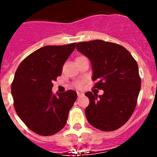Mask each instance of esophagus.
Here are the masks:
<instances>
[{"mask_svg":"<svg viewBox=\"0 0 157 157\" xmlns=\"http://www.w3.org/2000/svg\"><path fill=\"white\" fill-rule=\"evenodd\" d=\"M83 94H84V93H82V92H77L78 97H81V96H82Z\"/></svg>","mask_w":157,"mask_h":157,"instance_id":"esophagus-1","label":"esophagus"}]
</instances>
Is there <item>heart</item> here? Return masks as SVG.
Returning <instances> with one entry per match:
<instances>
[{"label":"heart","instance_id":"heart-1","mask_svg":"<svg viewBox=\"0 0 157 157\" xmlns=\"http://www.w3.org/2000/svg\"><path fill=\"white\" fill-rule=\"evenodd\" d=\"M82 57H84V56H79V57H78L77 59H79V58H82ZM82 84H83L82 82H78L75 83V86L77 87V88H81V87L82 86Z\"/></svg>","mask_w":157,"mask_h":157}]
</instances>
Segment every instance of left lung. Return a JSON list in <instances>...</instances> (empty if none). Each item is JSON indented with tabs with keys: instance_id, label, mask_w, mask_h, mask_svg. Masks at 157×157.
Segmentation results:
<instances>
[{
	"instance_id": "left-lung-1",
	"label": "left lung",
	"mask_w": 157,
	"mask_h": 157,
	"mask_svg": "<svg viewBox=\"0 0 157 157\" xmlns=\"http://www.w3.org/2000/svg\"><path fill=\"white\" fill-rule=\"evenodd\" d=\"M78 52L92 65L95 88L103 90L98 96L86 93L90 104L86 116L93 127L103 131H113L124 125L132 116L141 89L138 63L122 45L102 40L78 42Z\"/></svg>"
}]
</instances>
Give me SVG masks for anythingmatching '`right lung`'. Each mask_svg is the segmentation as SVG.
I'll return each instance as SVG.
<instances>
[{
	"label": "right lung",
	"instance_id": "right-lung-1",
	"mask_svg": "<svg viewBox=\"0 0 157 157\" xmlns=\"http://www.w3.org/2000/svg\"><path fill=\"white\" fill-rule=\"evenodd\" d=\"M76 43L46 45L25 58L18 67L12 84L14 107L30 130L42 136L53 135L63 128L77 93L67 90L54 94L52 82Z\"/></svg>",
	"mask_w": 157,
	"mask_h": 157
}]
</instances>
